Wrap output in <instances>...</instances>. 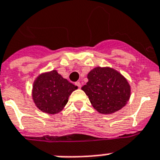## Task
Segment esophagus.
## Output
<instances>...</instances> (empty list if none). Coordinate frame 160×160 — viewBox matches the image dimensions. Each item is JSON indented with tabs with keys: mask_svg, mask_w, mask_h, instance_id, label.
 Instances as JSON below:
<instances>
[{
	"mask_svg": "<svg viewBox=\"0 0 160 160\" xmlns=\"http://www.w3.org/2000/svg\"><path fill=\"white\" fill-rule=\"evenodd\" d=\"M75 84H76V85L78 87V88H80V87H81V84H80V83L79 82V81H77V82L75 83Z\"/></svg>",
	"mask_w": 160,
	"mask_h": 160,
	"instance_id": "34e87169",
	"label": "esophagus"
}]
</instances>
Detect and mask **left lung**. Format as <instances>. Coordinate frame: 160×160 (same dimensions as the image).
Segmentation results:
<instances>
[{
    "instance_id": "1",
    "label": "left lung",
    "mask_w": 160,
    "mask_h": 160,
    "mask_svg": "<svg viewBox=\"0 0 160 160\" xmlns=\"http://www.w3.org/2000/svg\"><path fill=\"white\" fill-rule=\"evenodd\" d=\"M88 82L81 88L94 109L111 114L122 109L129 100L131 86L124 76L111 67H95L88 74Z\"/></svg>"
}]
</instances>
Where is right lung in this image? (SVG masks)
Here are the masks:
<instances>
[{
  "instance_id": "add662e5",
  "label": "right lung",
  "mask_w": 160,
  "mask_h": 160,
  "mask_svg": "<svg viewBox=\"0 0 160 160\" xmlns=\"http://www.w3.org/2000/svg\"><path fill=\"white\" fill-rule=\"evenodd\" d=\"M77 88L53 70L36 78L32 96L38 109L46 113L56 114L64 108L69 96Z\"/></svg>"
}]
</instances>
